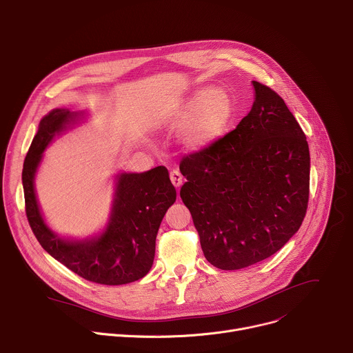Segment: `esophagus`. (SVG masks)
<instances>
[{"label":"esophagus","mask_w":353,"mask_h":353,"mask_svg":"<svg viewBox=\"0 0 353 353\" xmlns=\"http://www.w3.org/2000/svg\"><path fill=\"white\" fill-rule=\"evenodd\" d=\"M170 180H172V183L176 188H179L183 184V176L179 170H172L170 172Z\"/></svg>","instance_id":"esophagus-1"}]
</instances>
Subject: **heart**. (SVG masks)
<instances>
[{
  "instance_id": "obj_1",
  "label": "heart",
  "mask_w": 353,
  "mask_h": 353,
  "mask_svg": "<svg viewBox=\"0 0 353 353\" xmlns=\"http://www.w3.org/2000/svg\"><path fill=\"white\" fill-rule=\"evenodd\" d=\"M232 114L234 103L228 91L211 87L190 94L160 118V125L168 130L180 128L177 138L183 149L200 152L222 135Z\"/></svg>"
}]
</instances>
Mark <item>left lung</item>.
I'll return each mask as SVG.
<instances>
[{"instance_id": "8db88e82", "label": "left lung", "mask_w": 353, "mask_h": 353, "mask_svg": "<svg viewBox=\"0 0 353 353\" xmlns=\"http://www.w3.org/2000/svg\"><path fill=\"white\" fill-rule=\"evenodd\" d=\"M254 101L235 130L184 157L180 197L205 259L238 270L268 259L301 227L310 194L305 135L277 92L252 81Z\"/></svg>"}]
</instances>
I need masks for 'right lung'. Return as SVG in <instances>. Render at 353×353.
I'll return each instance as SVG.
<instances>
[{"label":"right lung","instance_id":"1","mask_svg":"<svg viewBox=\"0 0 353 353\" xmlns=\"http://www.w3.org/2000/svg\"><path fill=\"white\" fill-rule=\"evenodd\" d=\"M84 118V111L54 108L41 119L22 170L26 216L42 248L76 274L107 285L132 283L146 276L153 265L156 235L176 201V188L165 166L143 173H118L108 222L101 232L87 238L56 234L41 211L35 177L46 148Z\"/></svg>","mask_w":353,"mask_h":353}]
</instances>
